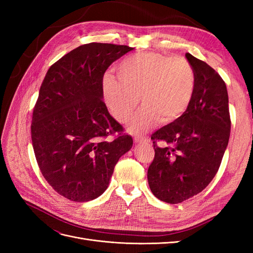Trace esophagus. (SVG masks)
Instances as JSON below:
<instances>
[{"instance_id":"obj_1","label":"esophagus","mask_w":253,"mask_h":253,"mask_svg":"<svg viewBox=\"0 0 253 253\" xmlns=\"http://www.w3.org/2000/svg\"><path fill=\"white\" fill-rule=\"evenodd\" d=\"M134 141H135L136 143H139V142H148L149 139L147 138V137H144V136H135V137H134Z\"/></svg>"}]
</instances>
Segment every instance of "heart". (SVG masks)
Segmentation results:
<instances>
[{"instance_id":"obj_1","label":"heart","mask_w":253,"mask_h":253,"mask_svg":"<svg viewBox=\"0 0 253 253\" xmlns=\"http://www.w3.org/2000/svg\"><path fill=\"white\" fill-rule=\"evenodd\" d=\"M117 77L103 78L104 100L120 124H127L138 108L143 109L129 126L143 133L158 120L170 124L187 111L195 90V74L183 57L143 52L125 58L117 66Z\"/></svg>"}]
</instances>
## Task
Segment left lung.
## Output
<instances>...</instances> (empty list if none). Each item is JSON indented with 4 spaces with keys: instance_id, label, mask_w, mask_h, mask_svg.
I'll list each match as a JSON object with an SVG mask.
<instances>
[{
    "instance_id": "obj_1",
    "label": "left lung",
    "mask_w": 253,
    "mask_h": 253,
    "mask_svg": "<svg viewBox=\"0 0 253 253\" xmlns=\"http://www.w3.org/2000/svg\"><path fill=\"white\" fill-rule=\"evenodd\" d=\"M195 90L179 118L152 134L155 155L149 186L158 200L179 204L200 192L216 175L230 137L231 120L225 81L204 61L187 52Z\"/></svg>"
}]
</instances>
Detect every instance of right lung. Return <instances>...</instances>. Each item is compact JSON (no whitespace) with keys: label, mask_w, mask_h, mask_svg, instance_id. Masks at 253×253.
I'll list each match as a JSON object with an SVG mask.
<instances>
[{"label":"right lung","mask_w":253,"mask_h":253,"mask_svg":"<svg viewBox=\"0 0 253 253\" xmlns=\"http://www.w3.org/2000/svg\"><path fill=\"white\" fill-rule=\"evenodd\" d=\"M132 49L84 44L45 75L34 108L32 141L45 180L67 200L83 203L100 196L119 158L132 148L133 138L124 133L102 99L105 71Z\"/></svg>","instance_id":"add662e5"}]
</instances>
